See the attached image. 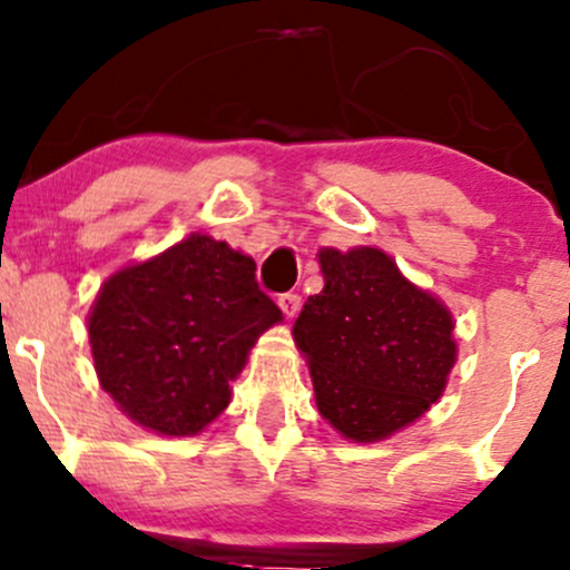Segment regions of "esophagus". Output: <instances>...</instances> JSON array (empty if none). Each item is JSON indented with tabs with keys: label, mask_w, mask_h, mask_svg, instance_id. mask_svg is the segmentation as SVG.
Returning <instances> with one entry per match:
<instances>
[{
	"label": "esophagus",
	"mask_w": 570,
	"mask_h": 570,
	"mask_svg": "<svg viewBox=\"0 0 570 570\" xmlns=\"http://www.w3.org/2000/svg\"><path fill=\"white\" fill-rule=\"evenodd\" d=\"M279 309H283L285 317H296L298 309H301V296H296V293H283V296L277 298Z\"/></svg>",
	"instance_id": "esophagus-1"
}]
</instances>
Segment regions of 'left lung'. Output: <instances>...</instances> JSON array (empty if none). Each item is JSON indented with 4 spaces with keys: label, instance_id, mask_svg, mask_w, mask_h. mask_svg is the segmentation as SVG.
<instances>
[{
    "label": "left lung",
    "instance_id": "left-lung-1",
    "mask_svg": "<svg viewBox=\"0 0 570 570\" xmlns=\"http://www.w3.org/2000/svg\"><path fill=\"white\" fill-rule=\"evenodd\" d=\"M325 287L301 309L320 416L352 443H379L424 416L459 357L453 314L371 245L317 253Z\"/></svg>",
    "mask_w": 570,
    "mask_h": 570
}]
</instances>
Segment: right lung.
I'll return each instance as SVG.
<instances>
[{"instance_id": "obj_1", "label": "right lung", "mask_w": 570, "mask_h": 570, "mask_svg": "<svg viewBox=\"0 0 570 570\" xmlns=\"http://www.w3.org/2000/svg\"><path fill=\"white\" fill-rule=\"evenodd\" d=\"M283 323L256 261L194 232L100 285L87 336L104 392L165 438L199 434L226 411L258 336Z\"/></svg>"}]
</instances>
